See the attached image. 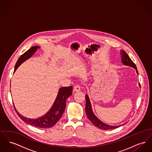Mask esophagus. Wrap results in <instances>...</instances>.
Returning <instances> with one entry per match:
<instances>
[{"label": "esophagus", "instance_id": "34e87169", "mask_svg": "<svg viewBox=\"0 0 152 152\" xmlns=\"http://www.w3.org/2000/svg\"><path fill=\"white\" fill-rule=\"evenodd\" d=\"M80 89H81L80 86L79 85H77V86H76L75 87H74L73 91L75 92H78V91H80Z\"/></svg>", "mask_w": 152, "mask_h": 152}]
</instances>
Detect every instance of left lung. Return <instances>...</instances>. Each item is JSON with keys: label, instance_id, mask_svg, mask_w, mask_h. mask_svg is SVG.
Listing matches in <instances>:
<instances>
[{"label": "left lung", "instance_id": "left-lung-1", "mask_svg": "<svg viewBox=\"0 0 152 152\" xmlns=\"http://www.w3.org/2000/svg\"><path fill=\"white\" fill-rule=\"evenodd\" d=\"M121 57H122V63L124 65H128L132 67H133L136 69V72L137 73L138 71L136 67V64L133 62V61L131 60V58H129V56L127 55V53L124 51H121ZM86 112L87 113V117L89 120L92 123V124L94 125V126L99 128L101 129L104 130H109V129H115L117 128L121 125L118 126H111V125H108L106 124L102 123L100 120H99L94 115V113L92 112V108H91V104L90 102V100L89 99L88 96L86 94Z\"/></svg>", "mask_w": 152, "mask_h": 152}]
</instances>
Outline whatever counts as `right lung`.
Segmentation results:
<instances>
[{
	"mask_svg": "<svg viewBox=\"0 0 152 152\" xmlns=\"http://www.w3.org/2000/svg\"><path fill=\"white\" fill-rule=\"evenodd\" d=\"M40 47L38 46L32 47L28 51H26L20 56L15 66L14 72L18 67L24 62L27 59L29 58ZM72 86L63 87L59 89L57 98L55 101L52 107L50 110L44 116L36 119H29L24 117L21 115L15 108L17 115L22 119L23 121L27 123L29 125L40 128H49L53 126L60 118L61 117L63 113L64 112L66 107V101L67 98L72 94Z\"/></svg>",
	"mask_w": 152,
	"mask_h": 152,
	"instance_id": "right-lung-1",
	"label": "right lung"
}]
</instances>
